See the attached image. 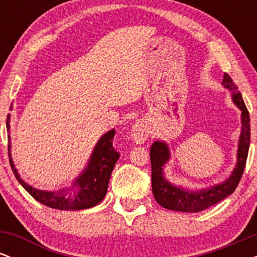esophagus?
<instances>
[{"instance_id":"34e87169","label":"esophagus","mask_w":257,"mask_h":257,"mask_svg":"<svg viewBox=\"0 0 257 257\" xmlns=\"http://www.w3.org/2000/svg\"><path fill=\"white\" fill-rule=\"evenodd\" d=\"M132 139L137 144H144L149 137V126H147L146 120H138L133 125L131 131Z\"/></svg>"}]
</instances>
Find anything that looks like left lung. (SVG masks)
Wrapping results in <instances>:
<instances>
[{"label":"left lung","mask_w":257,"mask_h":257,"mask_svg":"<svg viewBox=\"0 0 257 257\" xmlns=\"http://www.w3.org/2000/svg\"><path fill=\"white\" fill-rule=\"evenodd\" d=\"M223 87L231 90L234 105L241 111V132L238 141L237 164L228 179L219 185L202 188L199 191L187 190L181 186L170 184L164 178L163 167L170 159L169 147L164 141H155L151 146V168H152V193L159 205L169 210L184 211V213H198L213 206L234 192L239 184L244 168H245L247 152L250 146V116L243 96L237 90V85L227 73L223 75Z\"/></svg>","instance_id":"obj_1"}]
</instances>
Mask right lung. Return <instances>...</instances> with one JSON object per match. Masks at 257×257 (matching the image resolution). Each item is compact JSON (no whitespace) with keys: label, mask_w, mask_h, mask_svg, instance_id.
I'll return each mask as SVG.
<instances>
[{"label":"right lung","mask_w":257,"mask_h":257,"mask_svg":"<svg viewBox=\"0 0 257 257\" xmlns=\"http://www.w3.org/2000/svg\"><path fill=\"white\" fill-rule=\"evenodd\" d=\"M12 110V107H11ZM11 116H7V132L11 129ZM114 129L102 135L94 147L88 166L72 181V184L58 191H42L32 187L20 178L11 156V137L8 135V155L12 170L20 185L41 204L58 210H81L99 204L106 196L108 181L119 153L113 149Z\"/></svg>","instance_id":"1"}]
</instances>
